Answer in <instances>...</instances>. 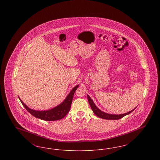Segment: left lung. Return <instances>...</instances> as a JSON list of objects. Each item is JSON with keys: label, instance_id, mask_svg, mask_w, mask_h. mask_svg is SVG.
Returning <instances> with one entry per match:
<instances>
[{"label": "left lung", "instance_id": "obj_1", "mask_svg": "<svg viewBox=\"0 0 160 160\" xmlns=\"http://www.w3.org/2000/svg\"><path fill=\"white\" fill-rule=\"evenodd\" d=\"M87 97H88V101H89V105L91 107V109L93 111V112L96 114L98 117H99L100 118H102V119H108V120H118L119 119H121L123 117H124L125 116L127 115V114H129V113H131L132 112H133L136 108H134L133 110L129 111L127 113H125L124 114H108V113H107L105 112H102L101 110H99V108L96 106V105L95 104V103L93 102V100L91 98V97L87 95Z\"/></svg>", "mask_w": 160, "mask_h": 160}]
</instances>
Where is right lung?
<instances>
[{"label": "right lung", "mask_w": 160, "mask_h": 160, "mask_svg": "<svg viewBox=\"0 0 160 160\" xmlns=\"http://www.w3.org/2000/svg\"><path fill=\"white\" fill-rule=\"evenodd\" d=\"M78 86L79 85H77L74 88H72V89L69 92L68 96L61 104L58 105V106L55 107L53 108L48 110L37 111L32 110L27 106L19 97L18 98L24 107L27 110V111L35 118L47 121H57L64 118L68 113L71 108L74 93L77 89L78 88Z\"/></svg>", "instance_id": "right-lung-1"}]
</instances>
